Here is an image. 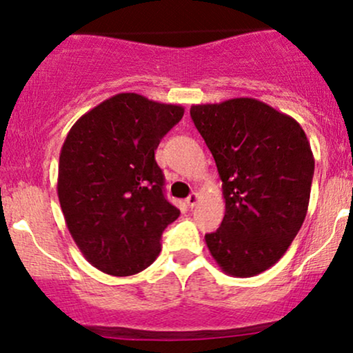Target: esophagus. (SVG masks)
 Wrapping results in <instances>:
<instances>
[{"mask_svg":"<svg viewBox=\"0 0 353 353\" xmlns=\"http://www.w3.org/2000/svg\"><path fill=\"white\" fill-rule=\"evenodd\" d=\"M185 202H188L189 208H194V205H196L197 202H199V194L192 192V194H190V196L188 197V199H185Z\"/></svg>","mask_w":353,"mask_h":353,"instance_id":"esophagus-1","label":"esophagus"}]
</instances>
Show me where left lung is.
Wrapping results in <instances>:
<instances>
[{"mask_svg":"<svg viewBox=\"0 0 353 353\" xmlns=\"http://www.w3.org/2000/svg\"><path fill=\"white\" fill-rule=\"evenodd\" d=\"M190 117L222 179L225 214L205 234L222 272L252 277L272 267L301 230L314 154L301 124L254 98L194 104Z\"/></svg>","mask_w":353,"mask_h":353,"instance_id":"8db88e82","label":"left lung"}]
</instances>
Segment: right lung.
<instances>
[{
	"instance_id": "obj_1",
	"label": "right lung",
	"mask_w": 353,
	"mask_h": 353,
	"mask_svg": "<svg viewBox=\"0 0 353 353\" xmlns=\"http://www.w3.org/2000/svg\"><path fill=\"white\" fill-rule=\"evenodd\" d=\"M184 108L119 92L76 121L59 154L58 197L72 241L101 272L125 277L156 261L181 210L164 197L154 151Z\"/></svg>"
}]
</instances>
